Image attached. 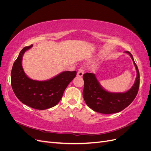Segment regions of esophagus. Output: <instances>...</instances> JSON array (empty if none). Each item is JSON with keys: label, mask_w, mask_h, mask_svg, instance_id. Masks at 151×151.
I'll return each mask as SVG.
<instances>
[{"label": "esophagus", "mask_w": 151, "mask_h": 151, "mask_svg": "<svg viewBox=\"0 0 151 151\" xmlns=\"http://www.w3.org/2000/svg\"><path fill=\"white\" fill-rule=\"evenodd\" d=\"M84 69H83V68L81 67L79 68L78 72H77V76H79V77H82V76H83V74H84Z\"/></svg>", "instance_id": "1"}]
</instances>
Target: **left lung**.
<instances>
[{"instance_id": "obj_1", "label": "left lung", "mask_w": 151, "mask_h": 151, "mask_svg": "<svg viewBox=\"0 0 151 151\" xmlns=\"http://www.w3.org/2000/svg\"><path fill=\"white\" fill-rule=\"evenodd\" d=\"M137 70V77L134 85L125 93H111L103 89L93 73H85L83 75L84 86L83 98L88 106L93 110L103 114H111L120 112L134 101L137 94L140 75L138 67L132 55L128 51Z\"/></svg>"}]
</instances>
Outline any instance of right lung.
<instances>
[{
	"instance_id": "obj_1",
	"label": "right lung",
	"mask_w": 151,
	"mask_h": 151,
	"mask_svg": "<svg viewBox=\"0 0 151 151\" xmlns=\"http://www.w3.org/2000/svg\"><path fill=\"white\" fill-rule=\"evenodd\" d=\"M33 45L22 49L14 63L11 71V86L16 97L22 103L36 109H46L60 101L63 92L76 76V71H64L47 81L31 79L22 66V56Z\"/></svg>"
}]
</instances>
